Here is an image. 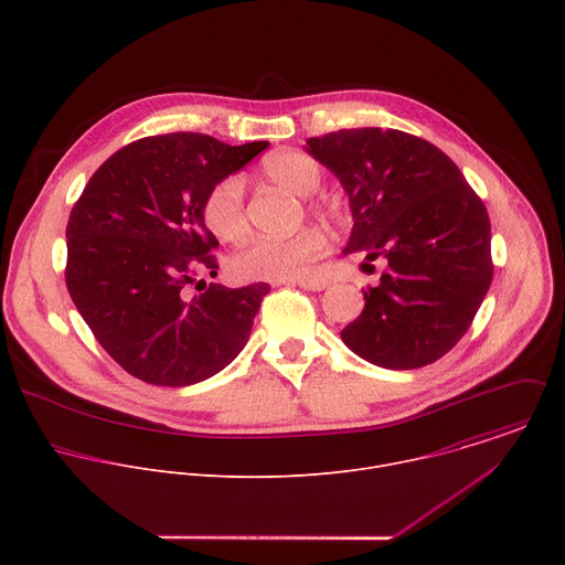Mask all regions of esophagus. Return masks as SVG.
I'll use <instances>...</instances> for the list:
<instances>
[{
    "label": "esophagus",
    "mask_w": 565,
    "mask_h": 565,
    "mask_svg": "<svg viewBox=\"0 0 565 565\" xmlns=\"http://www.w3.org/2000/svg\"><path fill=\"white\" fill-rule=\"evenodd\" d=\"M295 286H299V288H303V290H312V292H319V290H324V288H329V279H324V277H312V279H299V281H295Z\"/></svg>",
    "instance_id": "obj_1"
}]
</instances>
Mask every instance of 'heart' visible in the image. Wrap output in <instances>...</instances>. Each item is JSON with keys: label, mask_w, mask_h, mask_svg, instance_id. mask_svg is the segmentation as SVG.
I'll list each match as a JSON object with an SVG mask.
<instances>
[{"label": "heart", "mask_w": 565, "mask_h": 565, "mask_svg": "<svg viewBox=\"0 0 565 565\" xmlns=\"http://www.w3.org/2000/svg\"><path fill=\"white\" fill-rule=\"evenodd\" d=\"M262 172L268 181L299 196H308L321 185V168L303 151H277L264 160ZM201 212L214 236L223 241L244 236L248 230L244 179L230 174L216 181L207 190ZM327 250L329 238L317 227H303L290 236H253L234 253L232 270L241 279L297 281L312 275L315 264Z\"/></svg>", "instance_id": "obj_1"}]
</instances>
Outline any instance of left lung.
I'll list each match as a JSON object with an SVG mask.
<instances>
[{
    "label": "left lung",
    "mask_w": 565,
    "mask_h": 565,
    "mask_svg": "<svg viewBox=\"0 0 565 565\" xmlns=\"http://www.w3.org/2000/svg\"><path fill=\"white\" fill-rule=\"evenodd\" d=\"M349 194L344 255L386 259L344 344L382 369H420L471 327L492 284L486 205L436 145L397 129H340L306 140ZM366 266V264H364Z\"/></svg>",
    "instance_id": "1"
}]
</instances>
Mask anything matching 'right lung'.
<instances>
[{
    "label": "right lung",
    "mask_w": 565,
    "mask_h": 565,
    "mask_svg": "<svg viewBox=\"0 0 565 565\" xmlns=\"http://www.w3.org/2000/svg\"><path fill=\"white\" fill-rule=\"evenodd\" d=\"M266 147V140L232 147L190 131L147 136L109 156L73 205L66 288L129 375L190 386L246 347L268 284H210L194 297L185 288L199 270L218 268L210 255L218 241L201 212L207 190Z\"/></svg>",
    "instance_id": "obj_1"
}]
</instances>
